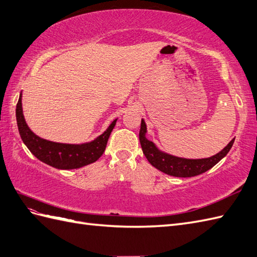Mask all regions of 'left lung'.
Here are the masks:
<instances>
[{
  "instance_id": "8db88e82",
  "label": "left lung",
  "mask_w": 257,
  "mask_h": 257,
  "mask_svg": "<svg viewBox=\"0 0 257 257\" xmlns=\"http://www.w3.org/2000/svg\"><path fill=\"white\" fill-rule=\"evenodd\" d=\"M140 142L144 155H145V157L149 161V164L154 166L156 169L172 177L190 178L204 173L218 164L229 153V150L234 143V139L221 152H219L215 156H212V157L204 159L179 158L160 152L153 142L146 139V124L144 120H142Z\"/></svg>"
}]
</instances>
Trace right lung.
I'll return each mask as SVG.
<instances>
[{
  "label": "right lung",
  "instance_id": "obj_1",
  "mask_svg": "<svg viewBox=\"0 0 257 257\" xmlns=\"http://www.w3.org/2000/svg\"><path fill=\"white\" fill-rule=\"evenodd\" d=\"M16 120L22 140L30 153L45 164L63 170L87 166L101 157L107 146L109 136L116 123V120H114L110 124L108 130L95 141L81 145H71V144H61L43 140L31 132L25 122L22 108V93L16 105Z\"/></svg>",
  "mask_w": 257,
  "mask_h": 257
}]
</instances>
